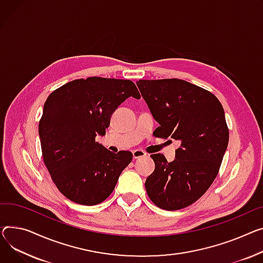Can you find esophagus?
<instances>
[{
  "instance_id": "esophagus-1",
  "label": "esophagus",
  "mask_w": 263,
  "mask_h": 263,
  "mask_svg": "<svg viewBox=\"0 0 263 263\" xmlns=\"http://www.w3.org/2000/svg\"><path fill=\"white\" fill-rule=\"evenodd\" d=\"M133 154V159H139V157H143V156H146V153L143 151V150H139V149H136L132 152Z\"/></svg>"
}]
</instances>
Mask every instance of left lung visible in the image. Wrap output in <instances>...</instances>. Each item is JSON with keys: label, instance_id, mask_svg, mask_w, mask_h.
Segmentation results:
<instances>
[{"label": "left lung", "instance_id": "obj_1", "mask_svg": "<svg viewBox=\"0 0 263 263\" xmlns=\"http://www.w3.org/2000/svg\"><path fill=\"white\" fill-rule=\"evenodd\" d=\"M136 85L160 125L155 136L180 142L170 163L161 153L151 155L155 169L146 180L147 194L157 207L179 211L199 200L219 172L230 137L223 107L211 92L181 79Z\"/></svg>", "mask_w": 263, "mask_h": 263}]
</instances>
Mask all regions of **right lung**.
<instances>
[{
    "label": "right lung",
    "mask_w": 263,
    "mask_h": 263,
    "mask_svg": "<svg viewBox=\"0 0 263 263\" xmlns=\"http://www.w3.org/2000/svg\"><path fill=\"white\" fill-rule=\"evenodd\" d=\"M131 96L141 98L131 80L90 77L67 82L47 97L39 122L43 161L68 200L87 206L103 202L131 163L130 151L113 153L95 142Z\"/></svg>",
    "instance_id": "add662e5"
}]
</instances>
